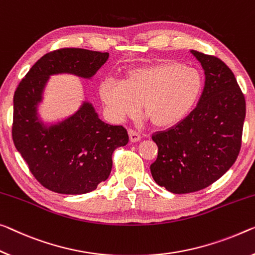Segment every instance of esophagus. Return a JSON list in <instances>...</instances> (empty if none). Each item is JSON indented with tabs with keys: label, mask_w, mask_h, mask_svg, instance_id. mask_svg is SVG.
Instances as JSON below:
<instances>
[{
	"label": "esophagus",
	"mask_w": 255,
	"mask_h": 255,
	"mask_svg": "<svg viewBox=\"0 0 255 255\" xmlns=\"http://www.w3.org/2000/svg\"><path fill=\"white\" fill-rule=\"evenodd\" d=\"M128 135H130L131 142H136V141H139L141 139V135L134 130H128Z\"/></svg>",
	"instance_id": "esophagus-1"
}]
</instances>
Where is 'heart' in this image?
I'll return each mask as SVG.
<instances>
[{"label": "heart", "mask_w": 255, "mask_h": 255, "mask_svg": "<svg viewBox=\"0 0 255 255\" xmlns=\"http://www.w3.org/2000/svg\"><path fill=\"white\" fill-rule=\"evenodd\" d=\"M203 89L201 74L180 62L165 61L130 70L122 81H101L99 95L108 117L115 122L139 112L156 127L179 123L197 103Z\"/></svg>", "instance_id": "b5f03b06"}]
</instances>
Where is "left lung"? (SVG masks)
Wrapping results in <instances>:
<instances>
[{
    "instance_id": "left-lung-1",
    "label": "left lung",
    "mask_w": 255,
    "mask_h": 255,
    "mask_svg": "<svg viewBox=\"0 0 255 255\" xmlns=\"http://www.w3.org/2000/svg\"><path fill=\"white\" fill-rule=\"evenodd\" d=\"M191 52L205 70L198 104L181 122L151 136L158 147L151 175L173 194L204 189L232 167L242 147L246 113L232 69L218 57Z\"/></svg>"
}]
</instances>
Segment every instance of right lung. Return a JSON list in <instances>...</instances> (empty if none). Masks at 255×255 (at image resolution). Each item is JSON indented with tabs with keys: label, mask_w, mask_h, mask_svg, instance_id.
Instances as JSON below:
<instances>
[{
	"label": "right lung",
	"mask_w": 255,
	"mask_h": 255,
	"mask_svg": "<svg viewBox=\"0 0 255 255\" xmlns=\"http://www.w3.org/2000/svg\"><path fill=\"white\" fill-rule=\"evenodd\" d=\"M108 56L77 48L51 51L36 61L14 91L13 143L34 178L54 193L81 195L95 190L111 174L113 152L128 142L127 128L104 123L89 104L49 128L37 122L35 114L50 75L70 73L89 78Z\"/></svg>",
	"instance_id": "add662e5"
}]
</instances>
